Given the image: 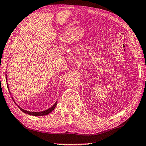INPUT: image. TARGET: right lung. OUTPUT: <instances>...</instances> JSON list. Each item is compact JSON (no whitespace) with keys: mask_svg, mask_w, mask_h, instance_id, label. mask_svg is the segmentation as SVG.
<instances>
[{"mask_svg":"<svg viewBox=\"0 0 146 146\" xmlns=\"http://www.w3.org/2000/svg\"><path fill=\"white\" fill-rule=\"evenodd\" d=\"M6 82H7V86H8V90H9V92H10V90H9V87H8V80H7V75H6ZM10 94H11V93H10ZM13 99V100L14 101V98H12ZM14 102H15V104H16V102L14 101ZM57 102H58V101H56V102H55V104H54L53 106H52V107H50V108H48V109H47V110H44V111H38V112H35V111H27V110H24V109H22L21 108H20L19 107V106L17 105V107H18L19 109H20V110L22 111L23 112V113H26V114H28V115H33V116H43V115H48V114H49L50 113H51L52 111H53L54 109H55V108H56V105H57Z\"/></svg>","mask_w":146,"mask_h":146,"instance_id":"add662e5","label":"right lung"}]
</instances>
